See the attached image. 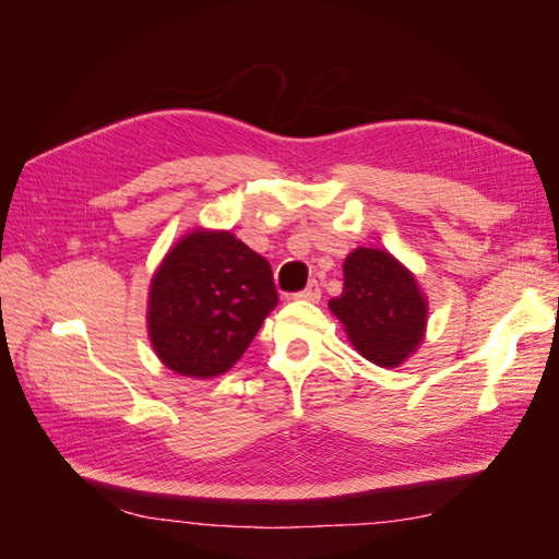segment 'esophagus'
<instances>
[{
    "mask_svg": "<svg viewBox=\"0 0 559 559\" xmlns=\"http://www.w3.org/2000/svg\"><path fill=\"white\" fill-rule=\"evenodd\" d=\"M296 298H302V300H312V302H317L319 298H321V286H319V282L317 280H312L306 289L302 292H298L296 294Z\"/></svg>",
    "mask_w": 559,
    "mask_h": 559,
    "instance_id": "34e87169",
    "label": "esophagus"
}]
</instances>
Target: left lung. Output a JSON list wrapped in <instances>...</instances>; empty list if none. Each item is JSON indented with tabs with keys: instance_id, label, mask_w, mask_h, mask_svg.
I'll use <instances>...</instances> for the list:
<instances>
[{
	"instance_id": "obj_1",
	"label": "left lung",
	"mask_w": 559,
	"mask_h": 559,
	"mask_svg": "<svg viewBox=\"0 0 559 559\" xmlns=\"http://www.w3.org/2000/svg\"><path fill=\"white\" fill-rule=\"evenodd\" d=\"M343 294L329 300L349 341L368 361L392 368L425 335L427 302L415 277L380 249H357L345 259Z\"/></svg>"
}]
</instances>
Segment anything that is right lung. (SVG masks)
I'll return each instance as SVG.
<instances>
[{"label": "right lung", "instance_id": "1", "mask_svg": "<svg viewBox=\"0 0 559 559\" xmlns=\"http://www.w3.org/2000/svg\"><path fill=\"white\" fill-rule=\"evenodd\" d=\"M275 306L263 257L230 233L195 230L167 253L151 284V345L179 376L226 373Z\"/></svg>", "mask_w": 559, "mask_h": 559}]
</instances>
